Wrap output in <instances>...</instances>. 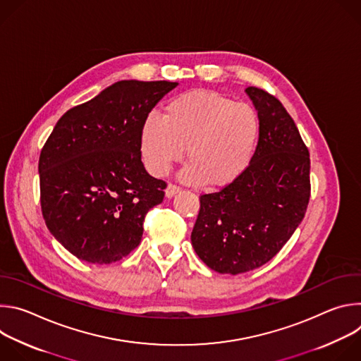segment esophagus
<instances>
[{
	"instance_id": "esophagus-1",
	"label": "esophagus",
	"mask_w": 361,
	"mask_h": 361,
	"mask_svg": "<svg viewBox=\"0 0 361 361\" xmlns=\"http://www.w3.org/2000/svg\"><path fill=\"white\" fill-rule=\"evenodd\" d=\"M181 188L178 187V185H176V184H169L167 185V188H166V197H169V198H171L173 195H176L178 191H180Z\"/></svg>"
}]
</instances>
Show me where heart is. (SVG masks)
<instances>
[{
    "label": "heart",
    "instance_id": "obj_1",
    "mask_svg": "<svg viewBox=\"0 0 361 361\" xmlns=\"http://www.w3.org/2000/svg\"><path fill=\"white\" fill-rule=\"evenodd\" d=\"M262 134L254 107L217 92L195 90L171 98L163 117L149 114L141 127L140 151L147 170L166 176L183 159L181 178L226 187L250 167Z\"/></svg>",
    "mask_w": 361,
    "mask_h": 361
}]
</instances>
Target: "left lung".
<instances>
[{
	"instance_id": "left-lung-1",
	"label": "left lung",
	"mask_w": 361,
	"mask_h": 361,
	"mask_svg": "<svg viewBox=\"0 0 361 361\" xmlns=\"http://www.w3.org/2000/svg\"><path fill=\"white\" fill-rule=\"evenodd\" d=\"M245 92L262 120L247 171L217 192L200 195L191 244L221 274L259 269L283 248L302 221L310 200V154L294 120L267 91Z\"/></svg>"
}]
</instances>
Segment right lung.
Instances as JSON below:
<instances>
[{"label": "right lung", "mask_w": 361, "mask_h": 361, "mask_svg": "<svg viewBox=\"0 0 361 361\" xmlns=\"http://www.w3.org/2000/svg\"><path fill=\"white\" fill-rule=\"evenodd\" d=\"M177 85L118 81L68 110L45 141L38 161L42 217L77 259L110 264L140 244L144 217L167 187L145 171L140 133Z\"/></svg>", "instance_id": "obj_1"}]
</instances>
